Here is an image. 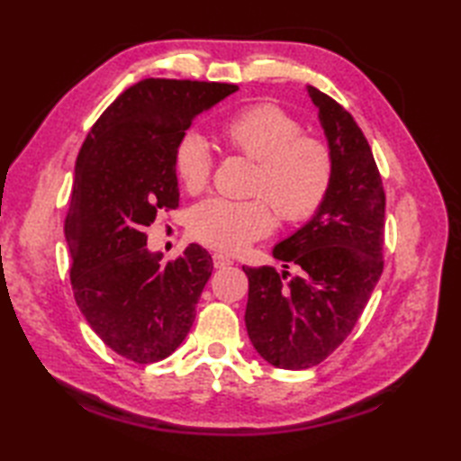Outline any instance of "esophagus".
<instances>
[{
	"instance_id": "obj_1",
	"label": "esophagus",
	"mask_w": 461,
	"mask_h": 461,
	"mask_svg": "<svg viewBox=\"0 0 461 461\" xmlns=\"http://www.w3.org/2000/svg\"><path fill=\"white\" fill-rule=\"evenodd\" d=\"M212 259H213V267H218V269L233 266V259L230 256H225V253H213Z\"/></svg>"
}]
</instances>
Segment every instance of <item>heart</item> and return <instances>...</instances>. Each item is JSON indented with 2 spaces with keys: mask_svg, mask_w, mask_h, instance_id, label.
<instances>
[{
  "mask_svg": "<svg viewBox=\"0 0 461 461\" xmlns=\"http://www.w3.org/2000/svg\"><path fill=\"white\" fill-rule=\"evenodd\" d=\"M221 136L231 152L258 162L251 194L263 198L240 202L215 195L195 205L190 231L203 246L240 251L273 230L272 204L283 221L297 223L312 218L327 200L335 174L329 144L303 134L301 122L279 104L246 106L221 124ZM174 168L185 190L205 188L213 156L202 134L182 136L174 150Z\"/></svg>",
  "mask_w": 461,
  "mask_h": 461,
  "instance_id": "1",
  "label": "heart"
}]
</instances>
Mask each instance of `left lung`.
I'll return each mask as SVG.
<instances>
[{"mask_svg": "<svg viewBox=\"0 0 461 461\" xmlns=\"http://www.w3.org/2000/svg\"><path fill=\"white\" fill-rule=\"evenodd\" d=\"M335 160L327 200L273 248L299 276L269 266L243 267L249 279L246 327L269 365L303 370L325 360L350 330L382 276L384 188L366 136L342 106L307 86Z\"/></svg>", "mask_w": 461, "mask_h": 461, "instance_id": "obj_1", "label": "left lung"}]
</instances>
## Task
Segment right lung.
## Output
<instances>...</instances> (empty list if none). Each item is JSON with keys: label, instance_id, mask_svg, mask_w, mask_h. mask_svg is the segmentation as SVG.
Masks as SVG:
<instances>
[{"label": "right lung", "instance_id": "right-lung-1", "mask_svg": "<svg viewBox=\"0 0 461 461\" xmlns=\"http://www.w3.org/2000/svg\"><path fill=\"white\" fill-rule=\"evenodd\" d=\"M236 91L144 79L109 104L77 156L65 220L75 301L104 345L139 365L182 345L213 269L198 243L168 263L146 248L156 213L178 208L176 144L195 116Z\"/></svg>", "mask_w": 461, "mask_h": 461}]
</instances>
